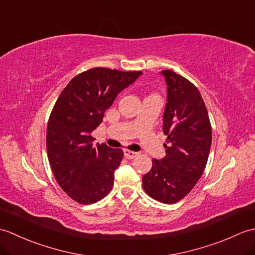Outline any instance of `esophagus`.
I'll use <instances>...</instances> for the list:
<instances>
[{"label":"esophagus","instance_id":"1","mask_svg":"<svg viewBox=\"0 0 255 255\" xmlns=\"http://www.w3.org/2000/svg\"><path fill=\"white\" fill-rule=\"evenodd\" d=\"M124 154H125V156H126L127 159H134V158H137V156L139 155V152H134V151H130V150H127V149H125L124 150Z\"/></svg>","mask_w":255,"mask_h":255}]
</instances>
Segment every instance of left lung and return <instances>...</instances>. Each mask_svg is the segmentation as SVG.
Here are the masks:
<instances>
[{
    "mask_svg": "<svg viewBox=\"0 0 255 255\" xmlns=\"http://www.w3.org/2000/svg\"><path fill=\"white\" fill-rule=\"evenodd\" d=\"M166 83L163 113L165 156L153 159L142 176L149 196L174 204L192 191L202 176L211 145V126L203 97L193 83L171 70L160 72Z\"/></svg>",
    "mask_w": 255,
    "mask_h": 255,
    "instance_id": "left-lung-1",
    "label": "left lung"
}]
</instances>
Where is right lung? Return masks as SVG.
Returning <instances> with one entry per match:
<instances>
[{
  "mask_svg": "<svg viewBox=\"0 0 255 255\" xmlns=\"http://www.w3.org/2000/svg\"><path fill=\"white\" fill-rule=\"evenodd\" d=\"M141 74L94 68L73 78L58 97L47 126V153L58 184L75 202L93 204L111 192L124 152L93 144L91 133L117 95Z\"/></svg>",
  "mask_w": 255,
  "mask_h": 255,
  "instance_id": "add662e5",
  "label": "right lung"
}]
</instances>
